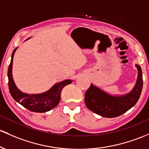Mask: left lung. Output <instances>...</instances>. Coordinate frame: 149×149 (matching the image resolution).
Listing matches in <instances>:
<instances>
[{"label":"left lung","instance_id":"8db88e82","mask_svg":"<svg viewBox=\"0 0 149 149\" xmlns=\"http://www.w3.org/2000/svg\"><path fill=\"white\" fill-rule=\"evenodd\" d=\"M136 67L138 70L136 85L130 93L124 95H112L91 83L85 94V103L88 108L102 117L112 118L134 107L141 95L143 87L141 68L138 64Z\"/></svg>","mask_w":149,"mask_h":149}]
</instances>
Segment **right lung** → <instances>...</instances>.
Segmentation results:
<instances>
[{
	"label": "right lung",
	"mask_w": 149,
	"mask_h": 149,
	"mask_svg": "<svg viewBox=\"0 0 149 149\" xmlns=\"http://www.w3.org/2000/svg\"><path fill=\"white\" fill-rule=\"evenodd\" d=\"M28 40V39H27ZM13 51L11 56V61L8 67V87L11 96L16 102L23 106L26 109L35 112H46L54 108L59 103L61 100V92L64 86L72 83L71 80H65L55 84L47 92L40 94H27L22 93L16 87L13 78L12 69L13 56L16 49Z\"/></svg>",
	"instance_id": "obj_1"
}]
</instances>
